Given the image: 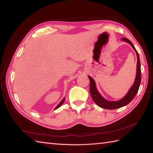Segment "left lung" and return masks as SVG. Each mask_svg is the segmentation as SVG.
I'll use <instances>...</instances> for the list:
<instances>
[{
    "mask_svg": "<svg viewBox=\"0 0 153 153\" xmlns=\"http://www.w3.org/2000/svg\"><path fill=\"white\" fill-rule=\"evenodd\" d=\"M122 40H124L125 42H126L129 44L131 45V46L133 48V49L135 50L137 55V68H136V77L135 79V81L133 84V85L130 88V90L128 92V93L125 96V97L120 99L119 101H108L106 100L105 98H103L100 94L98 93L97 87H96V84L94 82V80L90 76H88L90 80V93L92 98H93V100L97 104L99 107L107 109H115L117 108H120L121 107H123L127 104H128L129 103L132 101L135 96L136 95L138 90H139V87L141 83V65H140V56L139 54H138L137 51H136V48H134V45L132 44L128 39L126 38H122Z\"/></svg>",
    "mask_w": 153,
    "mask_h": 153,
    "instance_id": "left-lung-1",
    "label": "left lung"
}]
</instances>
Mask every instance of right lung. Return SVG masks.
<instances>
[{"label":"right lung","mask_w":153,"mask_h":153,"mask_svg":"<svg viewBox=\"0 0 153 153\" xmlns=\"http://www.w3.org/2000/svg\"><path fill=\"white\" fill-rule=\"evenodd\" d=\"M65 98H64L63 99H62V100H61V102H60V103H59V104L57 105H56V107L55 108V109H57V108H59V107H60V106H61V105L63 104V103H64V102H65Z\"/></svg>","instance_id":"1"}]
</instances>
